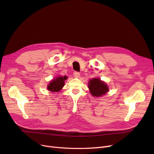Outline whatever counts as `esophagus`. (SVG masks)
Masks as SVG:
<instances>
[{
	"instance_id": "obj_1",
	"label": "esophagus",
	"mask_w": 154,
	"mask_h": 154,
	"mask_svg": "<svg viewBox=\"0 0 154 154\" xmlns=\"http://www.w3.org/2000/svg\"><path fill=\"white\" fill-rule=\"evenodd\" d=\"M73 75H74V76L75 77V78H78V77H80V72H78L77 71H74L73 72Z\"/></svg>"
}]
</instances>
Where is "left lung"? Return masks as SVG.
<instances>
[{
  "label": "left lung",
  "instance_id": "8db88e82",
  "mask_svg": "<svg viewBox=\"0 0 154 154\" xmlns=\"http://www.w3.org/2000/svg\"><path fill=\"white\" fill-rule=\"evenodd\" d=\"M88 85L91 94L94 97H101L109 91L107 85L100 78H92Z\"/></svg>",
  "mask_w": 154,
  "mask_h": 154
}]
</instances>
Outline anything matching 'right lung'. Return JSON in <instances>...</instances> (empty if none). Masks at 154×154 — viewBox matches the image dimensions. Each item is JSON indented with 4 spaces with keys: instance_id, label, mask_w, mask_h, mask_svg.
Here are the masks:
<instances>
[{
    "instance_id": "add662e5",
    "label": "right lung",
    "mask_w": 154,
    "mask_h": 154,
    "mask_svg": "<svg viewBox=\"0 0 154 154\" xmlns=\"http://www.w3.org/2000/svg\"><path fill=\"white\" fill-rule=\"evenodd\" d=\"M67 77L66 76H58L53 79L49 85H48V89L53 92H59L62 89V87L65 85V80H67Z\"/></svg>"
}]
</instances>
